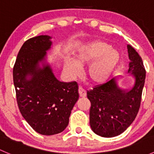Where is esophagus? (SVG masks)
Masks as SVG:
<instances>
[{
    "label": "esophagus",
    "mask_w": 154,
    "mask_h": 154,
    "mask_svg": "<svg viewBox=\"0 0 154 154\" xmlns=\"http://www.w3.org/2000/svg\"><path fill=\"white\" fill-rule=\"evenodd\" d=\"M79 94H80V97H84L86 96V91L83 88V87L80 86V88H79Z\"/></svg>",
    "instance_id": "1"
}]
</instances>
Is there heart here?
Listing matches in <instances>:
<instances>
[{"instance_id": "1", "label": "heart", "mask_w": 154, "mask_h": 154, "mask_svg": "<svg viewBox=\"0 0 154 154\" xmlns=\"http://www.w3.org/2000/svg\"><path fill=\"white\" fill-rule=\"evenodd\" d=\"M120 60V54L103 42H94L80 48L74 60H66L64 68L71 77L80 74L81 66L88 65L87 75L94 84L106 83L117 67Z\"/></svg>"}]
</instances>
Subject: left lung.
I'll return each mask as SVG.
<instances>
[{
    "label": "left lung",
    "instance_id": "obj_1",
    "mask_svg": "<svg viewBox=\"0 0 154 154\" xmlns=\"http://www.w3.org/2000/svg\"><path fill=\"white\" fill-rule=\"evenodd\" d=\"M128 73L133 77L129 88L120 86L121 77H116L87 91L91 102L89 123L94 133L111 138L125 132L136 119L141 104L146 71L142 57L127 45Z\"/></svg>",
    "mask_w": 154,
    "mask_h": 154
}]
</instances>
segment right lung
<instances>
[{"label": "right lung", "mask_w": 154, "mask_h": 154, "mask_svg": "<svg viewBox=\"0 0 154 154\" xmlns=\"http://www.w3.org/2000/svg\"><path fill=\"white\" fill-rule=\"evenodd\" d=\"M51 38L42 35L27 40L13 67L20 112L35 132L45 136L57 134L66 128L79 98L77 82L59 81L46 63L47 51L52 45Z\"/></svg>", "instance_id": "1"}]
</instances>
